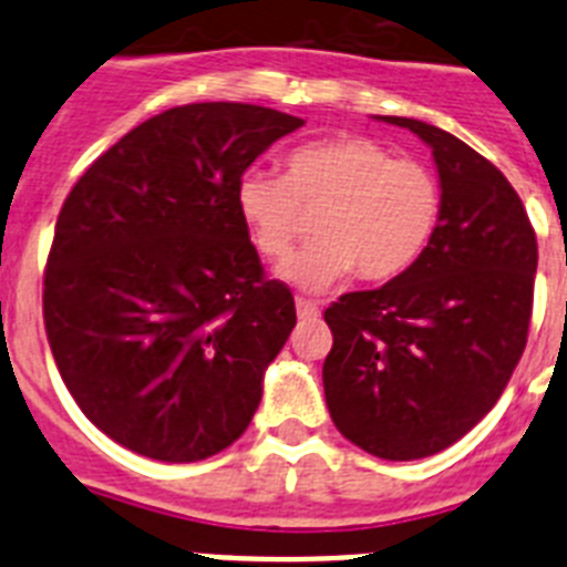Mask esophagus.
Segmentation results:
<instances>
[{"label": "esophagus", "mask_w": 567, "mask_h": 567, "mask_svg": "<svg viewBox=\"0 0 567 567\" xmlns=\"http://www.w3.org/2000/svg\"><path fill=\"white\" fill-rule=\"evenodd\" d=\"M295 309H298V318H303V320H315L320 315L318 303H312V300H307V298L295 300Z\"/></svg>", "instance_id": "obj_1"}]
</instances>
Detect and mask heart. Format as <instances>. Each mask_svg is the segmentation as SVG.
<instances>
[{
	"label": "heart",
	"mask_w": 567,
	"mask_h": 567,
	"mask_svg": "<svg viewBox=\"0 0 567 567\" xmlns=\"http://www.w3.org/2000/svg\"><path fill=\"white\" fill-rule=\"evenodd\" d=\"M235 204L255 249L272 260L287 258L307 215L320 213L318 244L280 267L292 287L320 292L352 272L369 284L409 272L432 244L443 195L420 162L343 135L295 150L287 175L247 169Z\"/></svg>",
	"instance_id": "b5f03b06"
}]
</instances>
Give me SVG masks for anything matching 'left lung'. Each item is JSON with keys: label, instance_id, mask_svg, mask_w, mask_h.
Returning <instances> with one entry per match:
<instances>
[{"label": "left lung", "instance_id": "1", "mask_svg": "<svg viewBox=\"0 0 567 567\" xmlns=\"http://www.w3.org/2000/svg\"><path fill=\"white\" fill-rule=\"evenodd\" d=\"M432 147L443 209L400 278L323 312V392L338 432L380 460L443 452L494 409L528 340L537 235L488 158L434 124L378 115Z\"/></svg>", "mask_w": 567, "mask_h": 567}]
</instances>
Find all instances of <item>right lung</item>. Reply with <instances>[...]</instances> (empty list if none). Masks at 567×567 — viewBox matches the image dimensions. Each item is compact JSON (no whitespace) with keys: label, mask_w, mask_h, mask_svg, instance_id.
Masks as SVG:
<instances>
[{"label":"right lung","mask_w":567,"mask_h":567,"mask_svg":"<svg viewBox=\"0 0 567 567\" xmlns=\"http://www.w3.org/2000/svg\"><path fill=\"white\" fill-rule=\"evenodd\" d=\"M303 118L258 104L164 110L70 189L44 269L68 392L110 440L162 463L224 452L264 394L295 300L264 267L235 187Z\"/></svg>","instance_id":"add662e5"}]
</instances>
